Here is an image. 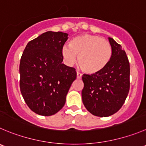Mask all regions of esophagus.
Masks as SVG:
<instances>
[{
    "label": "esophagus",
    "instance_id": "1",
    "mask_svg": "<svg viewBox=\"0 0 146 146\" xmlns=\"http://www.w3.org/2000/svg\"><path fill=\"white\" fill-rule=\"evenodd\" d=\"M82 74L81 73H80V72H77V79H81L82 78Z\"/></svg>",
    "mask_w": 146,
    "mask_h": 146
}]
</instances>
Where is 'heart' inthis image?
Instances as JSON below:
<instances>
[{"mask_svg":"<svg viewBox=\"0 0 146 146\" xmlns=\"http://www.w3.org/2000/svg\"><path fill=\"white\" fill-rule=\"evenodd\" d=\"M62 55L69 64L77 62L82 71L95 74L108 64L112 57V47L105 38L91 34H82L72 38L69 46L62 48Z\"/></svg>","mask_w":146,"mask_h":146,"instance_id":"heart-1","label":"heart"}]
</instances>
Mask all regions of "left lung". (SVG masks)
Listing matches in <instances>:
<instances>
[{
	"label": "left lung",
	"mask_w": 146,
	"mask_h": 146,
	"mask_svg": "<svg viewBox=\"0 0 146 146\" xmlns=\"http://www.w3.org/2000/svg\"><path fill=\"white\" fill-rule=\"evenodd\" d=\"M112 57L100 72L83 74L82 98L84 107L92 115L108 117L117 112L130 90V64L125 51L112 38Z\"/></svg>",
	"instance_id": "8db88e82"
}]
</instances>
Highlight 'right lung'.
Listing matches in <instances>:
<instances>
[{
  "label": "right lung",
  "mask_w": 146,
  "mask_h": 146,
  "mask_svg": "<svg viewBox=\"0 0 146 146\" xmlns=\"http://www.w3.org/2000/svg\"><path fill=\"white\" fill-rule=\"evenodd\" d=\"M66 33L47 31L29 41L20 61V90L35 113L50 116L64 105L66 96L77 77L74 67L62 64Z\"/></svg>",
  "instance_id": "right-lung-1"
}]
</instances>
